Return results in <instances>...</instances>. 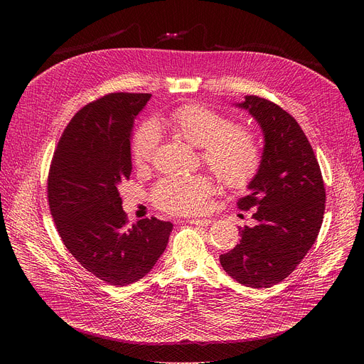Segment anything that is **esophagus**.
Returning a JSON list of instances; mask_svg holds the SVG:
<instances>
[{
    "label": "esophagus",
    "instance_id": "esophagus-1",
    "mask_svg": "<svg viewBox=\"0 0 364 364\" xmlns=\"http://www.w3.org/2000/svg\"><path fill=\"white\" fill-rule=\"evenodd\" d=\"M187 223H190V224H195V225L206 227V225L211 224V220H209V218H190V220H187Z\"/></svg>",
    "mask_w": 364,
    "mask_h": 364
}]
</instances>
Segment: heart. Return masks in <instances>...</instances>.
I'll return each instance as SVG.
<instances>
[{"label":"heart","instance_id":"obj_1","mask_svg":"<svg viewBox=\"0 0 364 364\" xmlns=\"http://www.w3.org/2000/svg\"><path fill=\"white\" fill-rule=\"evenodd\" d=\"M186 143L202 149L203 164L230 190L246 188L257 177L262 153L255 134L202 105H184L156 122ZM159 144V132L153 124H143L132 137L131 156L137 166H146ZM211 178L198 174L187 178L161 180L151 192L155 205L169 214H192L213 193Z\"/></svg>","mask_w":364,"mask_h":364}]
</instances>
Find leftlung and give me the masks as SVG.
<instances>
[{"instance_id": "obj_1", "label": "left lung", "mask_w": 364, "mask_h": 364, "mask_svg": "<svg viewBox=\"0 0 364 364\" xmlns=\"http://www.w3.org/2000/svg\"><path fill=\"white\" fill-rule=\"evenodd\" d=\"M236 106L264 134L262 161L239 209H254V227H240V243L220 255L228 276L250 288L288 277L316 242L326 192L313 147L294 117L270 100L246 95Z\"/></svg>"}]
</instances>
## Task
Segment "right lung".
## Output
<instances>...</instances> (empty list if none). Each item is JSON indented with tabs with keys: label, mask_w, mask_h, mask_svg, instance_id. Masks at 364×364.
Listing matches in <instances>:
<instances>
[{
	"label": "right lung",
	"mask_w": 364,
	"mask_h": 364,
	"mask_svg": "<svg viewBox=\"0 0 364 364\" xmlns=\"http://www.w3.org/2000/svg\"><path fill=\"white\" fill-rule=\"evenodd\" d=\"M151 94L110 92L68 124L48 172L50 211L68 251L113 286L143 279L168 245L172 224L128 225L119 184L131 176V134Z\"/></svg>",
	"instance_id": "obj_1"
}]
</instances>
